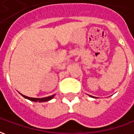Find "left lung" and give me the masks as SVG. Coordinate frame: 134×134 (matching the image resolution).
<instances>
[{
  "instance_id": "8db88e82",
  "label": "left lung",
  "mask_w": 134,
  "mask_h": 134,
  "mask_svg": "<svg viewBox=\"0 0 134 134\" xmlns=\"http://www.w3.org/2000/svg\"><path fill=\"white\" fill-rule=\"evenodd\" d=\"M89 96H90L91 98H95V97H93V96H90V95H89Z\"/></svg>"
}]
</instances>
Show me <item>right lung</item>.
Here are the masks:
<instances>
[{
	"mask_svg": "<svg viewBox=\"0 0 134 134\" xmlns=\"http://www.w3.org/2000/svg\"><path fill=\"white\" fill-rule=\"evenodd\" d=\"M24 98H25L26 99H28L31 101H33V102H38V103H41V102H47V101H49L55 96V94H54L52 96H48V97H45V98H30V97H27V96H24V95H22L21 93H20Z\"/></svg>",
	"mask_w": 134,
	"mask_h": 134,
	"instance_id": "1",
	"label": "right lung"
}]
</instances>
